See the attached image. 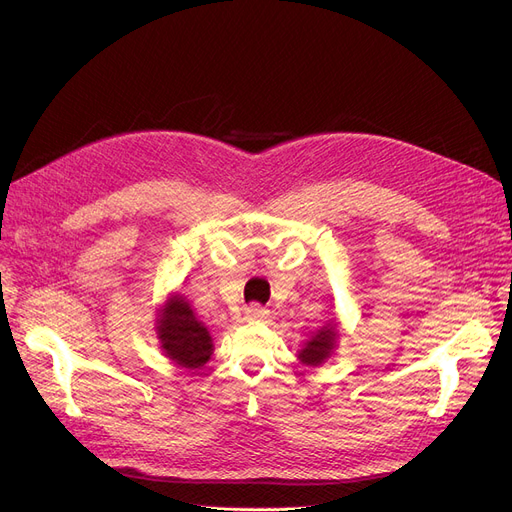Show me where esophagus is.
Here are the masks:
<instances>
[{
  "instance_id": "esophagus-1",
  "label": "esophagus",
  "mask_w": 512,
  "mask_h": 512,
  "mask_svg": "<svg viewBox=\"0 0 512 512\" xmlns=\"http://www.w3.org/2000/svg\"><path fill=\"white\" fill-rule=\"evenodd\" d=\"M245 317H247L249 321H263V319L270 317V311H267V309L261 307V305H257V303H253V305H249V307L245 309Z\"/></svg>"
}]
</instances>
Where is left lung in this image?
<instances>
[{
    "mask_svg": "<svg viewBox=\"0 0 512 512\" xmlns=\"http://www.w3.org/2000/svg\"><path fill=\"white\" fill-rule=\"evenodd\" d=\"M334 342H336V330L334 326H326L321 328L309 342L307 346L301 351L299 359L307 365H319L321 361H324L330 351L334 348Z\"/></svg>",
    "mask_w": 512,
    "mask_h": 512,
    "instance_id": "left-lung-1",
    "label": "left lung"
}]
</instances>
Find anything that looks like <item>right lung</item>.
I'll use <instances>...</instances> for the list:
<instances>
[{"instance_id":"add662e5","label":"right lung","mask_w":512,"mask_h":512,"mask_svg":"<svg viewBox=\"0 0 512 512\" xmlns=\"http://www.w3.org/2000/svg\"><path fill=\"white\" fill-rule=\"evenodd\" d=\"M157 330L161 346L178 365L199 369L209 361L213 351L209 332L201 326V321L193 315V309L182 301V297L172 299L161 311Z\"/></svg>"}]
</instances>
